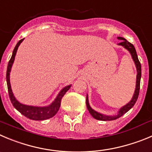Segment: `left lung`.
<instances>
[{
  "mask_svg": "<svg viewBox=\"0 0 152 152\" xmlns=\"http://www.w3.org/2000/svg\"><path fill=\"white\" fill-rule=\"evenodd\" d=\"M118 39H121V42H119L118 45L120 46H122L123 47L125 48L126 49L130 52V55L132 56V58L134 60V63H135L136 67H137V83H136V89L135 91H134V96L132 97L131 100L128 103L124 106L123 107H121L120 110H119L118 113L116 115L113 116H110V115H105L100 114V113H97V112L94 111L93 109L91 108L90 105L88 103V95L86 97V105H87V108L88 110L89 113L93 116V118H94L97 120H100V121H113V120H115V119L118 118L121 116H122L123 115L125 114L127 112H128L130 109L134 106V104L137 102V99H138L139 93H140V79H141V64H140V62L138 59V56H137V52H136L135 47L134 46V45L132 43H130V42L124 38L121 37H118Z\"/></svg>",
  "mask_w": 152,
  "mask_h": 152,
  "instance_id": "left-lung-1",
  "label": "left lung"
}]
</instances>
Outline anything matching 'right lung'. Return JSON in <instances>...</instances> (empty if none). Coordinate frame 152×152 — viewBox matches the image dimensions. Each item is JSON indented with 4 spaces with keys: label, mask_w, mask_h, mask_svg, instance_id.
I'll return each mask as SVG.
<instances>
[{
    "label": "right lung",
    "mask_w": 152,
    "mask_h": 152,
    "mask_svg": "<svg viewBox=\"0 0 152 152\" xmlns=\"http://www.w3.org/2000/svg\"><path fill=\"white\" fill-rule=\"evenodd\" d=\"M24 40V39H20L18 41V43L16 44L15 47L14 48V50L12 52V57H11L9 63H8L7 69V88L8 92H9L10 99L11 100V103L13 105V106L18 110L20 113H22L23 115L25 117L31 119V120H36V121H42V120H46L50 118H52L58 111L59 108L61 106V101L62 97L65 94L66 91L70 88L71 85L66 86L64 88L60 93L58 94L57 97L54 102H52L49 106H28V105L22 104V103H19L18 100L15 99L14 97L13 94H12V89H11L10 82V73L11 67L12 66L14 60H15V56L16 54L17 49H18V46L21 44V42Z\"/></svg>",
    "instance_id": "add662e5"
}]
</instances>
